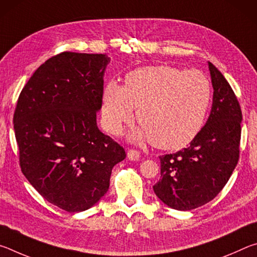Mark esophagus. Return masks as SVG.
<instances>
[{
  "label": "esophagus",
  "mask_w": 257,
  "mask_h": 257,
  "mask_svg": "<svg viewBox=\"0 0 257 257\" xmlns=\"http://www.w3.org/2000/svg\"><path fill=\"white\" fill-rule=\"evenodd\" d=\"M139 156H141V154H139L138 151H135V150H129L127 152V158L128 160L130 161H137L139 159Z\"/></svg>",
  "instance_id": "obj_1"
}]
</instances>
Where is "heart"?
Returning a JSON list of instances; mask_svg holds the SVG:
<instances>
[{
	"instance_id": "obj_1",
	"label": "heart",
	"mask_w": 257,
	"mask_h": 257,
	"mask_svg": "<svg viewBox=\"0 0 257 257\" xmlns=\"http://www.w3.org/2000/svg\"><path fill=\"white\" fill-rule=\"evenodd\" d=\"M212 85L198 70L149 66L129 72L123 87L108 81L102 94V122L118 135L134 118L142 127L130 134L134 142L152 139L162 150H180L194 141L205 122Z\"/></svg>"
}]
</instances>
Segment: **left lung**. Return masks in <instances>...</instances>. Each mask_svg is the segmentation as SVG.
<instances>
[{
	"mask_svg": "<svg viewBox=\"0 0 257 257\" xmlns=\"http://www.w3.org/2000/svg\"><path fill=\"white\" fill-rule=\"evenodd\" d=\"M213 87L210 116L187 149L160 156L161 179L154 193L165 205L189 211L212 201L236 168L241 110L229 82L207 62Z\"/></svg>",
	"mask_w": 257,
	"mask_h": 257,
	"instance_id": "left-lung-1",
	"label": "left lung"
}]
</instances>
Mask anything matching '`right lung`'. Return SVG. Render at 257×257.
I'll return each instance as SVG.
<instances>
[{"label": "right lung", "instance_id": "obj_1", "mask_svg": "<svg viewBox=\"0 0 257 257\" xmlns=\"http://www.w3.org/2000/svg\"><path fill=\"white\" fill-rule=\"evenodd\" d=\"M105 54L63 52L30 77L14 115L21 171L47 202L67 212L94 206L125 152L97 127Z\"/></svg>", "mask_w": 257, "mask_h": 257}]
</instances>
